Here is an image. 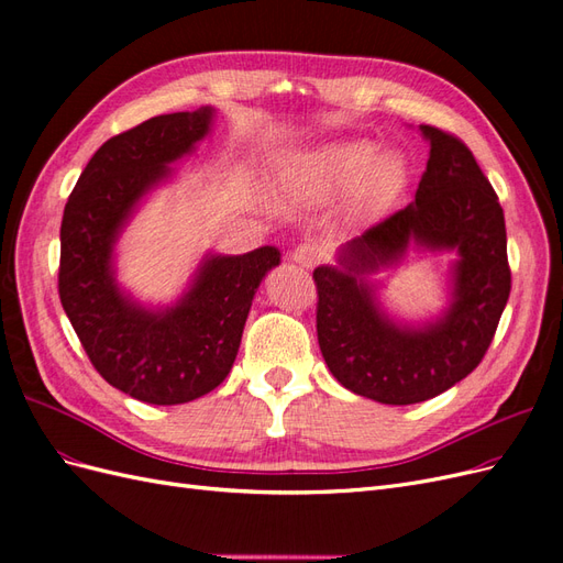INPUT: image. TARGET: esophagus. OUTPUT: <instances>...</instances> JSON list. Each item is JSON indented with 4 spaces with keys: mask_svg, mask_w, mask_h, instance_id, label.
<instances>
[{
    "mask_svg": "<svg viewBox=\"0 0 563 563\" xmlns=\"http://www.w3.org/2000/svg\"><path fill=\"white\" fill-rule=\"evenodd\" d=\"M323 246L319 244V242H302V244H298L296 249H294V253H291V258L300 265V267H314L321 258H323Z\"/></svg>",
    "mask_w": 563,
    "mask_h": 563,
    "instance_id": "34e87169",
    "label": "esophagus"
}]
</instances>
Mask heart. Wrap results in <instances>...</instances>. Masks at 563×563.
Returning <instances> with one entry per match:
<instances>
[{"label": "heart", "mask_w": 563, "mask_h": 563, "mask_svg": "<svg viewBox=\"0 0 563 563\" xmlns=\"http://www.w3.org/2000/svg\"><path fill=\"white\" fill-rule=\"evenodd\" d=\"M305 192L329 199L345 192L354 209L373 216L397 197L404 183V168L397 155L385 150H368L366 143L343 141L314 150L296 174Z\"/></svg>", "instance_id": "b5f03b06"}]
</instances>
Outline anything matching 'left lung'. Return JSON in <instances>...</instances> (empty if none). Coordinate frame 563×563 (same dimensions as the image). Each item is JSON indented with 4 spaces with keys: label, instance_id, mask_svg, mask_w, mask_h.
I'll return each mask as SVG.
<instances>
[{
    "label": "left lung",
    "instance_id": "left-lung-1",
    "mask_svg": "<svg viewBox=\"0 0 563 563\" xmlns=\"http://www.w3.org/2000/svg\"><path fill=\"white\" fill-rule=\"evenodd\" d=\"M420 131L430 159L416 201L340 246L338 265L312 275L323 362L354 395L391 406L428 401L467 378L484 360L512 288L496 190L463 141L430 124ZM411 241L459 255L450 310L422 328L391 322L365 282Z\"/></svg>",
    "mask_w": 563,
    "mask_h": 563
}]
</instances>
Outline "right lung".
Wrapping results in <instances>:
<instances>
[{
    "instance_id": "add662e5",
    "label": "right lung",
    "mask_w": 563,
    "mask_h": 563,
    "mask_svg": "<svg viewBox=\"0 0 563 563\" xmlns=\"http://www.w3.org/2000/svg\"><path fill=\"white\" fill-rule=\"evenodd\" d=\"M211 108L152 117L98 147L65 203L58 294L93 368L124 395L185 404L228 378L251 300L275 246L207 255L187 294L166 310L133 302L114 279L112 251L139 201L172 176V162L209 133Z\"/></svg>"
}]
</instances>
